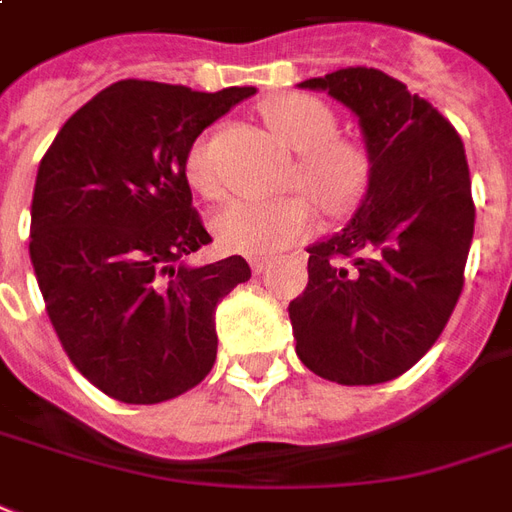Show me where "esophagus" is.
<instances>
[{
    "label": "esophagus",
    "instance_id": "34e87169",
    "mask_svg": "<svg viewBox=\"0 0 512 512\" xmlns=\"http://www.w3.org/2000/svg\"><path fill=\"white\" fill-rule=\"evenodd\" d=\"M267 267H270V261H267V259H251L253 275H261V272H267Z\"/></svg>",
    "mask_w": 512,
    "mask_h": 512
}]
</instances>
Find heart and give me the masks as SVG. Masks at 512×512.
Listing matches in <instances>:
<instances>
[{"instance_id": "b5f03b06", "label": "heart", "mask_w": 512, "mask_h": 512, "mask_svg": "<svg viewBox=\"0 0 512 512\" xmlns=\"http://www.w3.org/2000/svg\"><path fill=\"white\" fill-rule=\"evenodd\" d=\"M261 113L272 132L297 151L294 180L326 213H343L361 197L367 186V159L359 145L334 137V115L324 102L305 94H283L270 99ZM183 175L199 197L215 199L221 194L205 140L188 148ZM313 229L315 210L299 194L267 202H232L213 221L221 248L259 259L275 256Z\"/></svg>"}]
</instances>
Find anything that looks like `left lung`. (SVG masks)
<instances>
[{
  "mask_svg": "<svg viewBox=\"0 0 512 512\" xmlns=\"http://www.w3.org/2000/svg\"><path fill=\"white\" fill-rule=\"evenodd\" d=\"M299 88L359 118L370 178L351 221L307 248V288L288 305L297 356L343 386L386 383L432 348L459 302L475 232L464 145L380 69H337Z\"/></svg>",
  "mask_w": 512,
  "mask_h": 512,
  "instance_id": "left-lung-1",
  "label": "left lung"
}]
</instances>
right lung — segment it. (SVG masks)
<instances>
[{
  "label": "right lung",
  "instance_id": "obj_1",
  "mask_svg": "<svg viewBox=\"0 0 512 512\" xmlns=\"http://www.w3.org/2000/svg\"><path fill=\"white\" fill-rule=\"evenodd\" d=\"M256 94L118 80L61 126L37 169L32 256L69 361L107 397L156 405L213 370L215 307L251 278L242 256L188 267L210 242L183 161Z\"/></svg>",
  "mask_w": 512,
  "mask_h": 512
}]
</instances>
